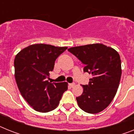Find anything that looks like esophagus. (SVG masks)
Here are the masks:
<instances>
[{"label":"esophagus","mask_w":134,"mask_h":134,"mask_svg":"<svg viewBox=\"0 0 134 134\" xmlns=\"http://www.w3.org/2000/svg\"><path fill=\"white\" fill-rule=\"evenodd\" d=\"M75 83H69L68 86H69L70 88H73L74 86H75Z\"/></svg>","instance_id":"obj_1"}]
</instances>
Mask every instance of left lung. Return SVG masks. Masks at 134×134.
Listing matches in <instances>:
<instances>
[{
  "label": "left lung",
  "instance_id": "obj_1",
  "mask_svg": "<svg viewBox=\"0 0 134 134\" xmlns=\"http://www.w3.org/2000/svg\"><path fill=\"white\" fill-rule=\"evenodd\" d=\"M85 64L83 71L92 74L88 85H83L77 97L81 109L97 114L105 109L116 94L121 77V60L118 52L103 44L75 46L68 49Z\"/></svg>",
  "mask_w": 134,
  "mask_h": 134
}]
</instances>
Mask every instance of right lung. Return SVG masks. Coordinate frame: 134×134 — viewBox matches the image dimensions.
Segmentation results:
<instances>
[{
    "label": "right lung",
    "mask_w": 134,
    "mask_h": 134,
    "mask_svg": "<svg viewBox=\"0 0 134 134\" xmlns=\"http://www.w3.org/2000/svg\"><path fill=\"white\" fill-rule=\"evenodd\" d=\"M66 49L67 47L36 44L23 48L15 56L14 68L18 88L35 111L53 110L68 89L66 82L52 83L46 81L56 59Z\"/></svg>",
    "instance_id": "right-lung-1"
}]
</instances>
